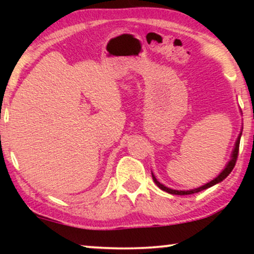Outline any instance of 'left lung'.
<instances>
[{
	"label": "left lung",
	"instance_id": "1",
	"mask_svg": "<svg viewBox=\"0 0 254 254\" xmlns=\"http://www.w3.org/2000/svg\"><path fill=\"white\" fill-rule=\"evenodd\" d=\"M241 133H243V132H240V135H239L238 139H237V142H235V147H234V149H233L232 157H230V160L228 161V164H227L226 167H224V170H223L222 172H221V173L218 174V176H217L216 178H215V179H212L211 182L206 183L205 185L200 186V188H198V189H193V190H188V191L173 190V189L166 188V186H165V185H162L161 183L157 182V179L155 178V176H154V174L151 173V177H153L154 183H155L156 185L159 186L160 189H161V190H164V191H166V192H168V193H171V194H180V196H183V194H192V193H197V192H200V191L205 190V189H209V188H211V186H214V185H216V184L221 183V182H222V180H224V179H226L227 177L229 176V173H230V172L233 171V168H234L235 164H237V159H238V154H239V145H240Z\"/></svg>",
	"mask_w": 254,
	"mask_h": 254
}]
</instances>
